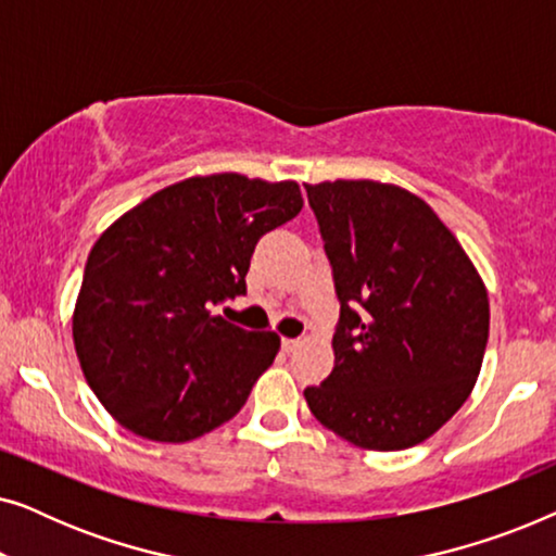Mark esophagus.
I'll list each match as a JSON object with an SVG mask.
<instances>
[{"mask_svg": "<svg viewBox=\"0 0 556 556\" xmlns=\"http://www.w3.org/2000/svg\"><path fill=\"white\" fill-rule=\"evenodd\" d=\"M301 346V339H283V352H295V349Z\"/></svg>", "mask_w": 556, "mask_h": 556, "instance_id": "1", "label": "esophagus"}]
</instances>
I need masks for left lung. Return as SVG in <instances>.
Wrapping results in <instances>:
<instances>
[{
	"instance_id": "8db88e82",
	"label": "left lung",
	"mask_w": 556,
	"mask_h": 556,
	"mask_svg": "<svg viewBox=\"0 0 556 556\" xmlns=\"http://www.w3.org/2000/svg\"><path fill=\"white\" fill-rule=\"evenodd\" d=\"M341 301L333 369L306 387L324 428L364 451H405L473 392L489 291L422 197L375 179L306 185Z\"/></svg>"
}]
</instances>
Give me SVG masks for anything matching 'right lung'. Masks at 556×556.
<instances>
[{
    "instance_id": "1",
    "label": "right lung",
    "mask_w": 556,
    "mask_h": 556,
    "mask_svg": "<svg viewBox=\"0 0 556 556\" xmlns=\"http://www.w3.org/2000/svg\"><path fill=\"white\" fill-rule=\"evenodd\" d=\"M301 207L291 179L197 174L105 227L83 273L73 344L113 420L156 443H189L240 413L280 337L240 329L212 306L245 293L257 240Z\"/></svg>"
}]
</instances>
